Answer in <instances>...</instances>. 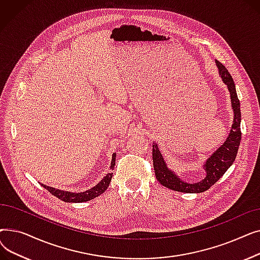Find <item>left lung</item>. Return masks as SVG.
Instances as JSON below:
<instances>
[{"label": "left lung", "mask_w": 260, "mask_h": 260, "mask_svg": "<svg viewBox=\"0 0 260 260\" xmlns=\"http://www.w3.org/2000/svg\"><path fill=\"white\" fill-rule=\"evenodd\" d=\"M215 63L218 68V73H219V76L222 79V82L226 85L230 91L234 119L225 141L206 160V162H203L202 168L206 171V177L202 180L195 183L183 181L181 178H179L178 175L168 167V163L163 158L158 144L153 142V165L156 178L163 186L173 190H177V192L202 193L204 190L209 189L214 183L221 178L229 168L233 165L237 156L238 147L241 140L240 102L237 97L233 78H232L226 68L219 61L216 60Z\"/></svg>", "instance_id": "obj_1"}]
</instances>
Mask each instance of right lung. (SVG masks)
Instances as JSON below:
<instances>
[{"label": "right lung", "mask_w": 260, "mask_h": 260, "mask_svg": "<svg viewBox=\"0 0 260 260\" xmlns=\"http://www.w3.org/2000/svg\"><path fill=\"white\" fill-rule=\"evenodd\" d=\"M115 165H116V153H114L113 157H112L111 171L114 170ZM112 177H113V173L112 172L107 173L106 176L103 177V179L98 184H95L94 186H92L89 189H86L85 192H80V193L68 192V190L54 188V187H51V186H47L45 184H42V186L44 188H46L50 194H52L53 196H56L60 200H63L65 202L79 203V202H85V201L91 200V199H93L95 197L100 196L101 194H103L105 190H106V188L108 187L109 182H111V180H112Z\"/></svg>", "instance_id": "add662e5"}]
</instances>
